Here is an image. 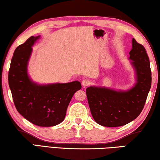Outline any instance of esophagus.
I'll return each mask as SVG.
<instances>
[{
  "instance_id": "1",
  "label": "esophagus",
  "mask_w": 160,
  "mask_h": 160,
  "mask_svg": "<svg viewBox=\"0 0 160 160\" xmlns=\"http://www.w3.org/2000/svg\"><path fill=\"white\" fill-rule=\"evenodd\" d=\"M82 86H83V87H86V86H90L91 83V82H90V81H89V80L83 79V80L82 81Z\"/></svg>"
}]
</instances>
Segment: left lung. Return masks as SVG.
Here are the masks:
<instances>
[{"label":"left lung","instance_id":"obj_1","mask_svg":"<svg viewBox=\"0 0 160 160\" xmlns=\"http://www.w3.org/2000/svg\"><path fill=\"white\" fill-rule=\"evenodd\" d=\"M129 55L136 74V83L132 88L127 91L96 86L86 88L93 118L103 127L127 124L136 119L144 108L152 83L149 58L143 46L134 38Z\"/></svg>","mask_w":160,"mask_h":160}]
</instances>
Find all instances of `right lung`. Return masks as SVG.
<instances>
[{
	"label": "right lung",
	"instance_id": "obj_1",
	"mask_svg": "<svg viewBox=\"0 0 160 160\" xmlns=\"http://www.w3.org/2000/svg\"><path fill=\"white\" fill-rule=\"evenodd\" d=\"M40 36H31L17 47L11 60L8 83L18 112L32 124L48 127L63 121L75 92L82 88L78 81L38 85L30 79L27 64L32 48Z\"/></svg>",
	"mask_w": 160,
	"mask_h": 160
}]
</instances>
